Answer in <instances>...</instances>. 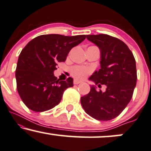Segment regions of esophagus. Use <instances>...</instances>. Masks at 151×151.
<instances>
[{"label":"esophagus","instance_id":"34e87169","mask_svg":"<svg viewBox=\"0 0 151 151\" xmlns=\"http://www.w3.org/2000/svg\"><path fill=\"white\" fill-rule=\"evenodd\" d=\"M81 83V81H78L77 79H74V84H79V83Z\"/></svg>","mask_w":151,"mask_h":151}]
</instances>
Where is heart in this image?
Returning a JSON list of instances; mask_svg holds the SVG:
<instances>
[{"mask_svg":"<svg viewBox=\"0 0 151 151\" xmlns=\"http://www.w3.org/2000/svg\"><path fill=\"white\" fill-rule=\"evenodd\" d=\"M91 72L90 68L82 66L73 67L71 70V74L77 79H83Z\"/></svg>","mask_w":151,"mask_h":151,"instance_id":"1","label":"heart"}]
</instances>
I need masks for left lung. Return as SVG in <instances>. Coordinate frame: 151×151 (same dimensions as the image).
Instances as JSON below:
<instances>
[{"instance_id":"8db88e82","label":"left lung","mask_w":151,"mask_h":151,"mask_svg":"<svg viewBox=\"0 0 151 151\" xmlns=\"http://www.w3.org/2000/svg\"><path fill=\"white\" fill-rule=\"evenodd\" d=\"M87 39L101 51V69L89 77L96 85L105 84V92L91 86L87 95L81 98L85 112L94 119L111 120L126 108L133 96L137 74L133 53L122 41L108 34L87 35Z\"/></svg>"}]
</instances>
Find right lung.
<instances>
[{"label": "right lung", "mask_w": 151, "mask_h": 151, "mask_svg": "<svg viewBox=\"0 0 151 151\" xmlns=\"http://www.w3.org/2000/svg\"><path fill=\"white\" fill-rule=\"evenodd\" d=\"M86 37L46 34L27 43L19 54L15 72L18 93L27 108L43 112L59 104L65 91L73 86V79L60 81L54 70L58 63L65 61L71 49Z\"/></svg>", "instance_id": "right-lung-1"}]
</instances>
